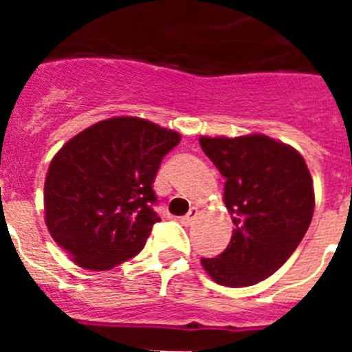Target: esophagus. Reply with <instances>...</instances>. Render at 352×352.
Masks as SVG:
<instances>
[{"mask_svg": "<svg viewBox=\"0 0 352 352\" xmlns=\"http://www.w3.org/2000/svg\"><path fill=\"white\" fill-rule=\"evenodd\" d=\"M197 214H199L197 208H190V211H188L185 217H182V223L183 226H190V223L197 219Z\"/></svg>", "mask_w": 352, "mask_h": 352, "instance_id": "1", "label": "esophagus"}]
</instances>
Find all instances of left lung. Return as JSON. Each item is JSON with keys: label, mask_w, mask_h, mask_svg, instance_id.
<instances>
[{"label": "left lung", "mask_w": 352, "mask_h": 352, "mask_svg": "<svg viewBox=\"0 0 352 352\" xmlns=\"http://www.w3.org/2000/svg\"><path fill=\"white\" fill-rule=\"evenodd\" d=\"M220 170L231 213V241L203 268L217 284L247 287L268 278L292 256L312 222L314 186L303 157L266 135L201 138Z\"/></svg>", "instance_id": "obj_1"}]
</instances>
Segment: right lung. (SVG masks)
Here are the masks:
<instances>
[{
  "label": "right lung",
  "instance_id": "right-lung-1",
  "mask_svg": "<svg viewBox=\"0 0 352 352\" xmlns=\"http://www.w3.org/2000/svg\"><path fill=\"white\" fill-rule=\"evenodd\" d=\"M182 138L139 118L104 120L52 158L45 223L52 239L86 270H111L138 256L160 222L153 182Z\"/></svg>",
  "mask_w": 352,
  "mask_h": 352
}]
</instances>
